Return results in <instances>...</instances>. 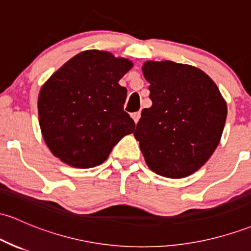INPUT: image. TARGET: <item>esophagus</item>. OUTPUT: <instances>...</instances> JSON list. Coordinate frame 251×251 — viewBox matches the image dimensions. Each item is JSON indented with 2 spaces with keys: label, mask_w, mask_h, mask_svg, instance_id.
<instances>
[{
  "label": "esophagus",
  "mask_w": 251,
  "mask_h": 251,
  "mask_svg": "<svg viewBox=\"0 0 251 251\" xmlns=\"http://www.w3.org/2000/svg\"><path fill=\"white\" fill-rule=\"evenodd\" d=\"M132 119L134 120V123H138L139 121V119H140V112H136V113H133V114H132Z\"/></svg>",
  "instance_id": "obj_1"
}]
</instances>
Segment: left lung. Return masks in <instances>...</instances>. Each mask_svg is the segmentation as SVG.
Returning a JSON list of instances; mask_svg holds the SVG:
<instances>
[{
  "label": "left lung",
  "mask_w": 251,
  "mask_h": 251,
  "mask_svg": "<svg viewBox=\"0 0 251 251\" xmlns=\"http://www.w3.org/2000/svg\"><path fill=\"white\" fill-rule=\"evenodd\" d=\"M152 106L142 111L134 137L156 174L182 178L218 147L227 115L218 87L200 69L172 60L143 65Z\"/></svg>",
  "instance_id": "obj_1"
}]
</instances>
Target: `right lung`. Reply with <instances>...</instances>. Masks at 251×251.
I'll use <instances>...</instances> for the list:
<instances>
[{
    "label": "right lung",
    "instance_id": "1",
    "mask_svg": "<svg viewBox=\"0 0 251 251\" xmlns=\"http://www.w3.org/2000/svg\"><path fill=\"white\" fill-rule=\"evenodd\" d=\"M132 65L109 52L88 50L43 85L38 99L41 133L60 161L82 169L96 167L133 132L136 124L124 111L127 89L119 84Z\"/></svg>",
    "mask_w": 251,
    "mask_h": 251
}]
</instances>
